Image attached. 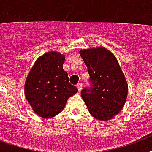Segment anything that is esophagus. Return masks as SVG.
<instances>
[{
    "instance_id": "obj_1",
    "label": "esophagus",
    "mask_w": 152,
    "mask_h": 152,
    "mask_svg": "<svg viewBox=\"0 0 152 152\" xmlns=\"http://www.w3.org/2000/svg\"><path fill=\"white\" fill-rule=\"evenodd\" d=\"M77 89H78V91H81L82 89V82H79V83H77Z\"/></svg>"
}]
</instances>
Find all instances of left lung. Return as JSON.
Masks as SVG:
<instances>
[{"mask_svg": "<svg viewBox=\"0 0 152 152\" xmlns=\"http://www.w3.org/2000/svg\"><path fill=\"white\" fill-rule=\"evenodd\" d=\"M89 75V87L81 96L89 113L102 121L120 113L128 95V84L117 60L109 50L99 47L80 50Z\"/></svg>", "mask_w": 152, "mask_h": 152, "instance_id": "obj_1", "label": "left lung"}]
</instances>
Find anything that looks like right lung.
Masks as SVG:
<instances>
[{
	"label": "right lung",
	"mask_w": 152,
	"mask_h": 152,
	"mask_svg": "<svg viewBox=\"0 0 152 152\" xmlns=\"http://www.w3.org/2000/svg\"><path fill=\"white\" fill-rule=\"evenodd\" d=\"M65 56L48 52L36 60L25 82V97L34 112L43 118H51L62 111L69 97L77 92L63 70Z\"/></svg>",
	"instance_id": "add662e5"
}]
</instances>
